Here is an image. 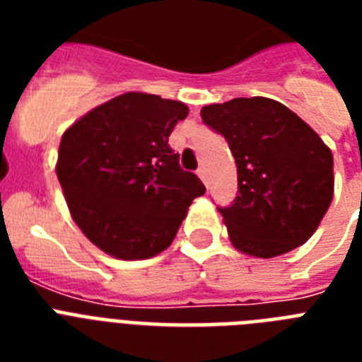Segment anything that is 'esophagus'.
<instances>
[{
  "mask_svg": "<svg viewBox=\"0 0 362 362\" xmlns=\"http://www.w3.org/2000/svg\"><path fill=\"white\" fill-rule=\"evenodd\" d=\"M197 175H199V178H201V180H203L204 184H206V170H204V167H199Z\"/></svg>",
  "mask_w": 362,
  "mask_h": 362,
  "instance_id": "obj_1",
  "label": "esophagus"
}]
</instances>
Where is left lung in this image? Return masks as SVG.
<instances>
[{"mask_svg": "<svg viewBox=\"0 0 362 362\" xmlns=\"http://www.w3.org/2000/svg\"><path fill=\"white\" fill-rule=\"evenodd\" d=\"M204 125L229 144L237 197L218 206L233 246L276 257L308 240L332 201V153L286 105L237 98L201 110Z\"/></svg>", "mask_w": 362, "mask_h": 362, "instance_id": "obj_1", "label": "left lung"}]
</instances>
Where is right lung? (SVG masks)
<instances>
[{
    "mask_svg": "<svg viewBox=\"0 0 362 362\" xmlns=\"http://www.w3.org/2000/svg\"><path fill=\"white\" fill-rule=\"evenodd\" d=\"M187 112L180 101L129 92L90 110L62 136L56 173L71 216L109 255L163 252L206 189L169 146Z\"/></svg>",
    "mask_w": 362,
    "mask_h": 362,
    "instance_id": "obj_1",
    "label": "right lung"
}]
</instances>
